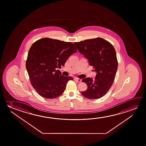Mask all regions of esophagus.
Returning <instances> with one entry per match:
<instances>
[{
  "label": "esophagus",
  "mask_w": 146,
  "mask_h": 146,
  "mask_svg": "<svg viewBox=\"0 0 146 146\" xmlns=\"http://www.w3.org/2000/svg\"><path fill=\"white\" fill-rule=\"evenodd\" d=\"M75 80H76L77 82H80L82 81V80H81V79L80 78H75Z\"/></svg>",
  "instance_id": "esophagus-1"
}]
</instances>
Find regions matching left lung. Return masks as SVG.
<instances>
[{"label":"left lung","instance_id":"8db88e82","mask_svg":"<svg viewBox=\"0 0 146 146\" xmlns=\"http://www.w3.org/2000/svg\"><path fill=\"white\" fill-rule=\"evenodd\" d=\"M74 44L97 72L94 80L89 77L82 80L88 88L81 94L88 99L101 98L111 88L116 74L118 61L114 47L102 38L86 39Z\"/></svg>","mask_w":146,"mask_h":146}]
</instances>
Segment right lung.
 Masks as SVG:
<instances>
[{
	"mask_svg": "<svg viewBox=\"0 0 146 146\" xmlns=\"http://www.w3.org/2000/svg\"><path fill=\"white\" fill-rule=\"evenodd\" d=\"M77 52L73 43L43 38L31 45L26 67L32 86L40 96L55 99L63 94L72 77L61 75L56 68L64 66L68 58Z\"/></svg>",
	"mask_w": 146,
	"mask_h": 146,
	"instance_id": "add662e5",
	"label": "right lung"
}]
</instances>
